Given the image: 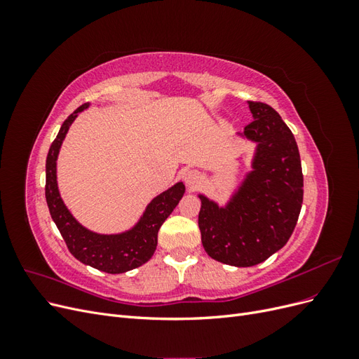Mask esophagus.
<instances>
[{
  "label": "esophagus",
  "mask_w": 359,
  "mask_h": 359,
  "mask_svg": "<svg viewBox=\"0 0 359 359\" xmlns=\"http://www.w3.org/2000/svg\"><path fill=\"white\" fill-rule=\"evenodd\" d=\"M182 180L189 187H194L201 181V173L194 169H189L182 173Z\"/></svg>",
  "instance_id": "obj_1"
}]
</instances>
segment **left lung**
<instances>
[{"label": "left lung", "instance_id": "left-lung-1", "mask_svg": "<svg viewBox=\"0 0 359 359\" xmlns=\"http://www.w3.org/2000/svg\"><path fill=\"white\" fill-rule=\"evenodd\" d=\"M248 107L253 121L240 135L256 142L252 170L224 206L199 194L205 252L240 268L264 262L287 243L304 196L299 151L290 128L269 104L248 102Z\"/></svg>", "mask_w": 359, "mask_h": 359}]
</instances>
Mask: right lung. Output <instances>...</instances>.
<instances>
[{
    "mask_svg": "<svg viewBox=\"0 0 359 359\" xmlns=\"http://www.w3.org/2000/svg\"><path fill=\"white\" fill-rule=\"evenodd\" d=\"M88 106V103H85L69 115L49 148L46 158V202L52 220L55 222L67 248L76 259L104 273L121 274L144 265L154 255L158 229L175 210L186 187L182 182H177L175 186L160 193L148 203L144 215L132 229L123 233L103 235L83 227L61 199L57 184V158L69 127L79 112Z\"/></svg>",
    "mask_w": 359,
    "mask_h": 359,
    "instance_id": "1",
    "label": "right lung"
}]
</instances>
